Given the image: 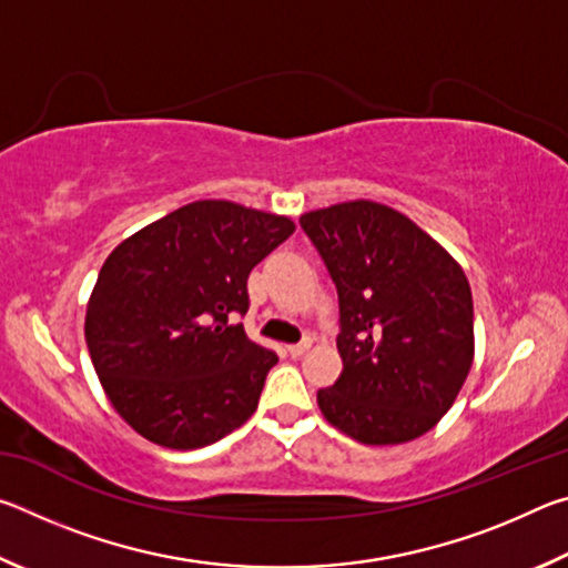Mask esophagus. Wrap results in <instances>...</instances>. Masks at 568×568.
Segmentation results:
<instances>
[{
  "label": "esophagus",
  "mask_w": 568,
  "mask_h": 568,
  "mask_svg": "<svg viewBox=\"0 0 568 568\" xmlns=\"http://www.w3.org/2000/svg\"><path fill=\"white\" fill-rule=\"evenodd\" d=\"M311 348V341H301V343H293L287 345V353L293 355V358H301V355H305V351Z\"/></svg>",
  "instance_id": "obj_1"
}]
</instances>
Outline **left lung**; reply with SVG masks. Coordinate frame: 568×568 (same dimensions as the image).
<instances>
[{"mask_svg":"<svg viewBox=\"0 0 568 568\" xmlns=\"http://www.w3.org/2000/svg\"><path fill=\"white\" fill-rule=\"evenodd\" d=\"M301 227L338 291L341 378L323 416L365 446L406 444L454 406L474 363V301L434 237L371 200L313 210Z\"/></svg>","mask_w":568,"mask_h":568,"instance_id":"1","label":"left lung"}]
</instances>
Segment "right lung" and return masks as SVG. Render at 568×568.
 Listing matches in <instances>:
<instances>
[{
  "instance_id": "obj_1",
  "label": "right lung",
  "mask_w": 568,
  "mask_h": 568,
  "mask_svg": "<svg viewBox=\"0 0 568 568\" xmlns=\"http://www.w3.org/2000/svg\"><path fill=\"white\" fill-rule=\"evenodd\" d=\"M293 220L197 200L112 250L84 318L114 410L165 448L215 444L253 416L273 351L247 338V275L293 235Z\"/></svg>"
}]
</instances>
